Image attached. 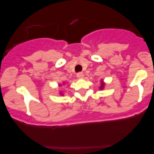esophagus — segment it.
Returning a JSON list of instances; mask_svg holds the SVG:
<instances>
[{
  "mask_svg": "<svg viewBox=\"0 0 154 154\" xmlns=\"http://www.w3.org/2000/svg\"><path fill=\"white\" fill-rule=\"evenodd\" d=\"M83 77H84V75H83L82 72H79L77 74V77L78 79H82Z\"/></svg>",
  "mask_w": 154,
  "mask_h": 154,
  "instance_id": "34e87169",
  "label": "esophagus"
}]
</instances>
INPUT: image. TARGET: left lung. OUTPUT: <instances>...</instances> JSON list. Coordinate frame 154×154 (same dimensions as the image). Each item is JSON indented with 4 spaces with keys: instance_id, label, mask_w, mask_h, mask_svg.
I'll return each instance as SVG.
<instances>
[{
    "instance_id": "1",
    "label": "left lung",
    "mask_w": 154,
    "mask_h": 154,
    "mask_svg": "<svg viewBox=\"0 0 154 154\" xmlns=\"http://www.w3.org/2000/svg\"><path fill=\"white\" fill-rule=\"evenodd\" d=\"M100 86L99 87V89L100 90H103V88H104V87H105V82H103V79H101V80H100Z\"/></svg>"
}]
</instances>
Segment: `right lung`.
Segmentation results:
<instances>
[{"mask_svg": "<svg viewBox=\"0 0 154 154\" xmlns=\"http://www.w3.org/2000/svg\"><path fill=\"white\" fill-rule=\"evenodd\" d=\"M64 84H65V82H63L62 84H59V87H61V85H64ZM60 95H63V93L61 91H60Z\"/></svg>", "mask_w": 154, "mask_h": 154, "instance_id": "obj_1", "label": "right lung"}]
</instances>
